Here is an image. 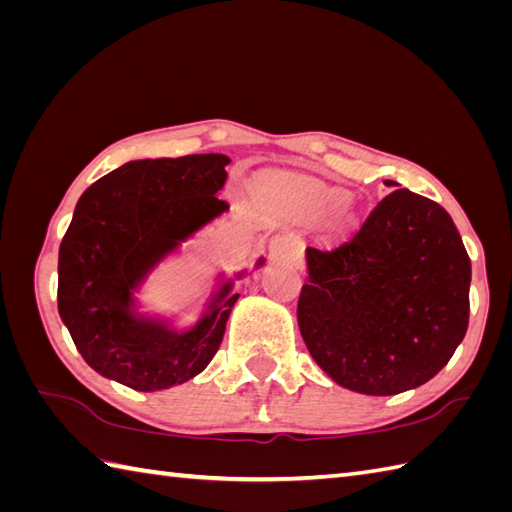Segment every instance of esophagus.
Here are the masks:
<instances>
[{"label": "esophagus", "instance_id": "1", "mask_svg": "<svg viewBox=\"0 0 512 512\" xmlns=\"http://www.w3.org/2000/svg\"><path fill=\"white\" fill-rule=\"evenodd\" d=\"M270 257L275 259V262H292L295 259V246L288 237H275L273 242H270Z\"/></svg>", "mask_w": 512, "mask_h": 512}]
</instances>
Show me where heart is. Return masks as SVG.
<instances>
[{
    "mask_svg": "<svg viewBox=\"0 0 512 512\" xmlns=\"http://www.w3.org/2000/svg\"><path fill=\"white\" fill-rule=\"evenodd\" d=\"M299 195H301V200H306L308 204H314V206H330V204H336L343 200L341 193L325 189V187H301Z\"/></svg>",
    "mask_w": 512,
    "mask_h": 512,
    "instance_id": "b5f03b06",
    "label": "heart"
}]
</instances>
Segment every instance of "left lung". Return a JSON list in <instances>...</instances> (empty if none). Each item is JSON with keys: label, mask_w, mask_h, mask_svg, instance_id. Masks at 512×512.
Returning a JSON list of instances; mask_svg holds the SVG:
<instances>
[{"label": "left lung", "mask_w": 512, "mask_h": 512, "mask_svg": "<svg viewBox=\"0 0 512 512\" xmlns=\"http://www.w3.org/2000/svg\"><path fill=\"white\" fill-rule=\"evenodd\" d=\"M306 259L299 330L341 387L367 396L420 387L462 343L471 259L438 202L396 187L350 231L310 244Z\"/></svg>", "instance_id": "1"}]
</instances>
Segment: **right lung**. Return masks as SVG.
<instances>
[{"label": "right lung", "instance_id": "right-lung-1", "mask_svg": "<svg viewBox=\"0 0 512 512\" xmlns=\"http://www.w3.org/2000/svg\"><path fill=\"white\" fill-rule=\"evenodd\" d=\"M228 162L222 154L134 160L96 180L76 202L59 248L57 301L94 372L138 391H162L198 376L220 350L239 299L233 281L182 332L138 314L134 292L162 259L228 209L217 198Z\"/></svg>", "mask_w": 512, "mask_h": 512}]
</instances>
